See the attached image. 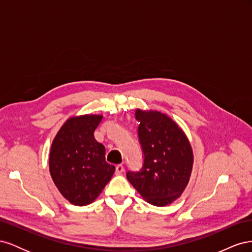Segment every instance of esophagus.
Masks as SVG:
<instances>
[{
	"mask_svg": "<svg viewBox=\"0 0 252 252\" xmlns=\"http://www.w3.org/2000/svg\"><path fill=\"white\" fill-rule=\"evenodd\" d=\"M124 166L122 165V164H120V165H117V167H116V173L117 174H121V173H123L124 172Z\"/></svg>",
	"mask_w": 252,
	"mask_h": 252,
	"instance_id": "obj_1",
	"label": "esophagus"
}]
</instances>
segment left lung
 <instances>
[{"label": "left lung", "mask_w": 252, "mask_h": 252, "mask_svg": "<svg viewBox=\"0 0 252 252\" xmlns=\"http://www.w3.org/2000/svg\"><path fill=\"white\" fill-rule=\"evenodd\" d=\"M144 164L126 177L147 203L163 207L179 199L188 185L193 166L191 145L175 122L157 110H135Z\"/></svg>", "instance_id": "8db88e82"}]
</instances>
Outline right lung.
<instances>
[{"label":"right lung","mask_w":252,"mask_h":252,"mask_svg":"<svg viewBox=\"0 0 252 252\" xmlns=\"http://www.w3.org/2000/svg\"><path fill=\"white\" fill-rule=\"evenodd\" d=\"M102 114L72 116L52 141L49 171L60 193L75 206L95 201L116 171L105 161V147L94 132Z\"/></svg>","instance_id":"1"}]
</instances>
